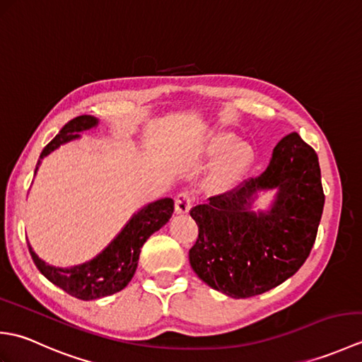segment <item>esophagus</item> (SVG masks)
<instances>
[{
	"instance_id": "1",
	"label": "esophagus",
	"mask_w": 362,
	"mask_h": 362,
	"mask_svg": "<svg viewBox=\"0 0 362 362\" xmlns=\"http://www.w3.org/2000/svg\"><path fill=\"white\" fill-rule=\"evenodd\" d=\"M191 204H193V197H191L188 191H182V193L175 196V213H188Z\"/></svg>"
}]
</instances>
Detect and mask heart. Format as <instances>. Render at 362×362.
I'll return each mask as SVG.
<instances>
[{
	"instance_id": "b5f03b06",
	"label": "heart",
	"mask_w": 362,
	"mask_h": 362,
	"mask_svg": "<svg viewBox=\"0 0 362 362\" xmlns=\"http://www.w3.org/2000/svg\"><path fill=\"white\" fill-rule=\"evenodd\" d=\"M235 136L230 134H219L211 138V141L206 146V156L216 157L221 152L222 157L218 160L216 166L211 175V185L216 189H227L235 185L236 180L244 174L247 169L250 158H252V149L249 144L245 143H233Z\"/></svg>"
}]
</instances>
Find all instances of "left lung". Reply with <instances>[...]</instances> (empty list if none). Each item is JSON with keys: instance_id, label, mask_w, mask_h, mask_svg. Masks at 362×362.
I'll use <instances>...</instances> for the list:
<instances>
[{"instance_id": "1", "label": "left lung", "mask_w": 362, "mask_h": 362, "mask_svg": "<svg viewBox=\"0 0 362 362\" xmlns=\"http://www.w3.org/2000/svg\"><path fill=\"white\" fill-rule=\"evenodd\" d=\"M272 187L279 189L273 209L252 212L257 191ZM324 204L316 151L297 132L283 136L259 177L189 210L199 227L189 249L191 267L230 297L263 294L294 275L310 257Z\"/></svg>"}]
</instances>
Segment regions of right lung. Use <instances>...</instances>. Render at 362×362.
I'll return each mask as SVG.
<instances>
[{"label": "right lung", "mask_w": 362, "mask_h": 362, "mask_svg": "<svg viewBox=\"0 0 362 362\" xmlns=\"http://www.w3.org/2000/svg\"><path fill=\"white\" fill-rule=\"evenodd\" d=\"M96 124L98 119L90 115H81V117L68 121L62 130L45 146L40 160L54 149H57L60 144L78 138V132L95 127ZM40 160L37 161L35 171L40 165ZM173 211L174 201L171 197L149 204L134 214V218L127 222L121 233L96 258L70 269L46 264L28 244L29 253L38 271L70 296L81 300H95L112 296L115 292L124 289L127 283L132 280L143 244L153 232L166 224L173 216Z\"/></svg>", "instance_id": "obj_1"}]
</instances>
